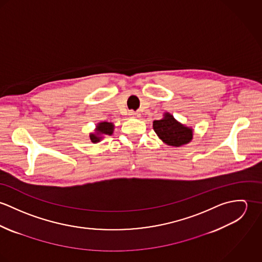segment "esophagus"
I'll list each match as a JSON object with an SVG mask.
<instances>
[{
	"mask_svg": "<svg viewBox=\"0 0 262 262\" xmlns=\"http://www.w3.org/2000/svg\"><path fill=\"white\" fill-rule=\"evenodd\" d=\"M129 116H130V117H135V118H138V117H140V113L134 112V111H130V112H129Z\"/></svg>",
	"mask_w": 262,
	"mask_h": 262,
	"instance_id": "34e87169",
	"label": "esophagus"
}]
</instances>
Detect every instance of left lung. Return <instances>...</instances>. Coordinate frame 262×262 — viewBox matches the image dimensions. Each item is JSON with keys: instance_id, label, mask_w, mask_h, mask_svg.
<instances>
[{"instance_id": "8db88e82", "label": "left lung", "mask_w": 262, "mask_h": 262, "mask_svg": "<svg viewBox=\"0 0 262 262\" xmlns=\"http://www.w3.org/2000/svg\"><path fill=\"white\" fill-rule=\"evenodd\" d=\"M153 129L165 144L174 147L186 145L193 135L191 128L177 121L169 113H165L162 119L153 121Z\"/></svg>"}]
</instances>
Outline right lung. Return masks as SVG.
<instances>
[{
    "instance_id": "right-lung-1",
    "label": "right lung",
    "mask_w": 262,
    "mask_h": 262,
    "mask_svg": "<svg viewBox=\"0 0 262 262\" xmlns=\"http://www.w3.org/2000/svg\"><path fill=\"white\" fill-rule=\"evenodd\" d=\"M114 131L113 123L101 122L97 125L96 132L90 134V139L93 143H98L102 140L104 135H112Z\"/></svg>"
}]
</instances>
